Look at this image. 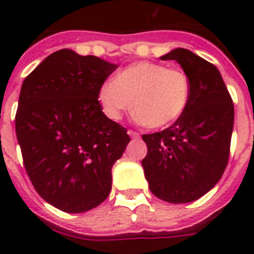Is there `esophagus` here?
I'll list each match as a JSON object with an SVG mask.
<instances>
[{"instance_id":"1","label":"esophagus","mask_w":254,"mask_h":254,"mask_svg":"<svg viewBox=\"0 0 254 254\" xmlns=\"http://www.w3.org/2000/svg\"><path fill=\"white\" fill-rule=\"evenodd\" d=\"M128 134H129V137H131V138H138V137H140V133H138V132H136V131H132V129H129Z\"/></svg>"}]
</instances>
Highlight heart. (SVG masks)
<instances>
[{
  "mask_svg": "<svg viewBox=\"0 0 254 254\" xmlns=\"http://www.w3.org/2000/svg\"><path fill=\"white\" fill-rule=\"evenodd\" d=\"M190 96V78L185 71L149 61L125 67L98 90V102L109 120H121L133 104L136 118L150 128L176 122Z\"/></svg>",
  "mask_w": 254,
  "mask_h": 254,
  "instance_id": "b5f03b06",
  "label": "heart"
}]
</instances>
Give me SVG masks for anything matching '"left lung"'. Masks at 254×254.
I'll use <instances>...</instances> for the list:
<instances>
[{
    "label": "left lung",
    "instance_id": "left-lung-1",
    "mask_svg": "<svg viewBox=\"0 0 254 254\" xmlns=\"http://www.w3.org/2000/svg\"><path fill=\"white\" fill-rule=\"evenodd\" d=\"M160 60L177 61L190 78L186 111L170 127L143 134L147 155L141 164L150 190L170 203L196 201L216 185L230 151L234 105L219 69L185 48Z\"/></svg>",
    "mask_w": 254,
    "mask_h": 254
}]
</instances>
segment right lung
Wrapping results in <instances>:
<instances>
[{
  "label": "right lung",
  "mask_w": 254,
  "mask_h": 254,
  "mask_svg": "<svg viewBox=\"0 0 254 254\" xmlns=\"http://www.w3.org/2000/svg\"><path fill=\"white\" fill-rule=\"evenodd\" d=\"M117 67L64 48L22 82L15 128L24 165L40 197L64 212H85L107 198L112 167L129 142L98 102Z\"/></svg>",
  "instance_id": "right-lung-1"
}]
</instances>
